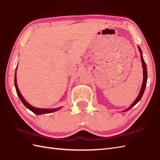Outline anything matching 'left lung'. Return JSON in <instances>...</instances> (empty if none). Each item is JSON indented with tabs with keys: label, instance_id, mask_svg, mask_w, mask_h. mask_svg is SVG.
Masks as SVG:
<instances>
[{
	"label": "left lung",
	"instance_id": "1",
	"mask_svg": "<svg viewBox=\"0 0 160 160\" xmlns=\"http://www.w3.org/2000/svg\"><path fill=\"white\" fill-rule=\"evenodd\" d=\"M139 48V51H140V52L141 53V60H142V67H143V75H144V78H143V82H142V87H141V89H140V93H139L138 96L137 97L136 99H135V100L133 102V103H132L130 107H129L128 108H127V109L124 110V111H128L129 109H131V108L132 107H133L135 104H136L140 100V99L142 98V96H143L144 94V92L145 91V88H146V86H147V65H146V63L144 62V58L143 57H142V50L140 48V47H138Z\"/></svg>",
	"mask_w": 160,
	"mask_h": 160
}]
</instances>
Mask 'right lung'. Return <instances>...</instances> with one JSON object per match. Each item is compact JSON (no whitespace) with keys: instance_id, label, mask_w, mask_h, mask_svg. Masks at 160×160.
Returning <instances> with one entry per match:
<instances>
[{"instance_id":"add662e5","label":"right lung","mask_w":160,"mask_h":160,"mask_svg":"<svg viewBox=\"0 0 160 160\" xmlns=\"http://www.w3.org/2000/svg\"><path fill=\"white\" fill-rule=\"evenodd\" d=\"M16 69H17V67H16ZM14 85L16 87V92L17 94H18V96L20 98V100H21L22 102L23 103V104L25 105V106L29 108L30 111H32L33 113H34L36 115H41V114H45V113H52V112L54 111H56L58 110H59L60 108L62 107H58V108H36L34 107H32V105H30L28 102H27L25 98H23V96L20 93V91L18 89V85H17V82H16V71L15 72V77H14Z\"/></svg>"}]
</instances>
